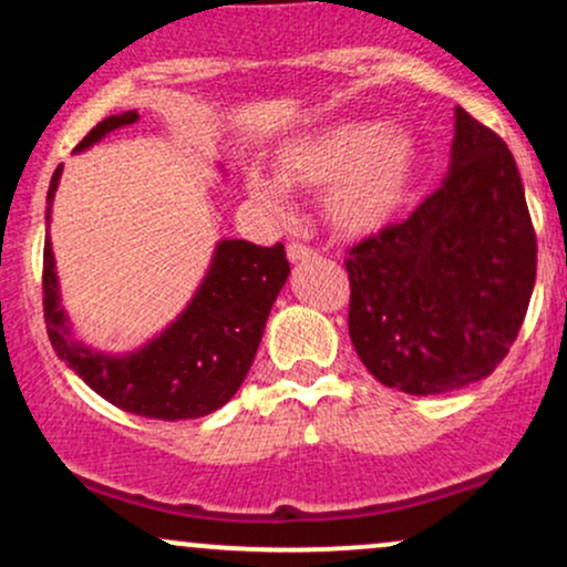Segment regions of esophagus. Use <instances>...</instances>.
<instances>
[{"label": "esophagus", "instance_id": "esophagus-1", "mask_svg": "<svg viewBox=\"0 0 567 567\" xmlns=\"http://www.w3.org/2000/svg\"><path fill=\"white\" fill-rule=\"evenodd\" d=\"M288 258L292 264L296 261H309V258H315V250H311L309 245L303 243H290L288 245Z\"/></svg>", "mask_w": 567, "mask_h": 567}]
</instances>
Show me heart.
<instances>
[{
  "label": "heart",
  "instance_id": "b5f03b06",
  "mask_svg": "<svg viewBox=\"0 0 567 567\" xmlns=\"http://www.w3.org/2000/svg\"><path fill=\"white\" fill-rule=\"evenodd\" d=\"M419 146L402 127L347 120L277 148V173L250 167L245 188L269 216L290 210V188L324 192V218L347 237H368L396 218L413 188Z\"/></svg>",
  "mask_w": 567,
  "mask_h": 567
}]
</instances>
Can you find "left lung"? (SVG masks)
I'll list each match as a JSON object with an SVG mask.
<instances>
[{
    "mask_svg": "<svg viewBox=\"0 0 567 567\" xmlns=\"http://www.w3.org/2000/svg\"><path fill=\"white\" fill-rule=\"evenodd\" d=\"M349 336L373 379L440 394L491 375L523 328L536 231L506 143L455 109L451 171L347 258Z\"/></svg>",
    "mask_w": 567,
    "mask_h": 567,
    "instance_id": "left-lung-1",
    "label": "left lung"
}]
</instances>
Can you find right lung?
Returning <instances> with one entry per match:
<instances>
[{
	"label": "right lung",
	"mask_w": 567,
	"mask_h": 567,
	"mask_svg": "<svg viewBox=\"0 0 567 567\" xmlns=\"http://www.w3.org/2000/svg\"><path fill=\"white\" fill-rule=\"evenodd\" d=\"M133 122H138V112L106 116L84 135L76 152ZM61 173L63 165H58L50 178L48 220ZM288 275L282 243L261 247L245 239H220L210 269L178 320L130 354H103L71 336L48 234L42 261L44 324L58 357L112 405L159 421L199 419L224 408L243 386Z\"/></svg>",
	"instance_id": "1"
}]
</instances>
